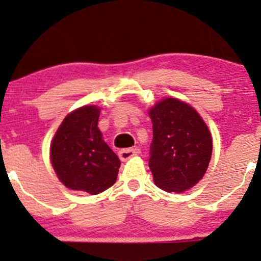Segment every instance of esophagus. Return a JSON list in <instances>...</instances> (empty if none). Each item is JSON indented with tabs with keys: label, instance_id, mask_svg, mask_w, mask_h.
<instances>
[{
	"label": "esophagus",
	"instance_id": "obj_1",
	"mask_svg": "<svg viewBox=\"0 0 261 261\" xmlns=\"http://www.w3.org/2000/svg\"><path fill=\"white\" fill-rule=\"evenodd\" d=\"M138 155V149H122L119 151V158L121 161H127L128 159Z\"/></svg>",
	"mask_w": 261,
	"mask_h": 261
}]
</instances>
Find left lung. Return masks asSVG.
Here are the masks:
<instances>
[{"mask_svg":"<svg viewBox=\"0 0 261 261\" xmlns=\"http://www.w3.org/2000/svg\"><path fill=\"white\" fill-rule=\"evenodd\" d=\"M153 138L149 166L153 182L163 190L184 193L206 172L213 152L209 127L189 103L174 97L149 110Z\"/></svg>","mask_w":261,"mask_h":261,"instance_id":"8db88e82","label":"left lung"}]
</instances>
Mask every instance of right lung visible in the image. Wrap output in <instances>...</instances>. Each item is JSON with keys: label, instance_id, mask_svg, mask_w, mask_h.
I'll use <instances>...</instances> for the list:
<instances>
[{"label": "right lung", "instance_id": "obj_1", "mask_svg": "<svg viewBox=\"0 0 261 261\" xmlns=\"http://www.w3.org/2000/svg\"><path fill=\"white\" fill-rule=\"evenodd\" d=\"M100 108L86 105L65 117L51 141V164L67 189L97 195L115 184L121 165L97 127Z\"/></svg>", "mask_w": 261, "mask_h": 261}]
</instances>
